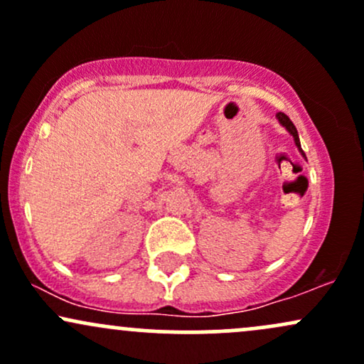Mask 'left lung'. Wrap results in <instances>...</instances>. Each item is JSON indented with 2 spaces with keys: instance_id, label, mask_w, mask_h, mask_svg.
Listing matches in <instances>:
<instances>
[{
  "instance_id": "obj_1",
  "label": "left lung",
  "mask_w": 364,
  "mask_h": 364,
  "mask_svg": "<svg viewBox=\"0 0 364 364\" xmlns=\"http://www.w3.org/2000/svg\"><path fill=\"white\" fill-rule=\"evenodd\" d=\"M277 120H279V124L282 125V127H285V130H287L289 134H291V136L294 137V142H296V146H297V149H299V153L303 154V156L306 158V154H304V151L301 149V142H299V134H297V129L294 127V124L291 122V118H289L287 115H285V113H282V112H279L277 113Z\"/></svg>"
}]
</instances>
